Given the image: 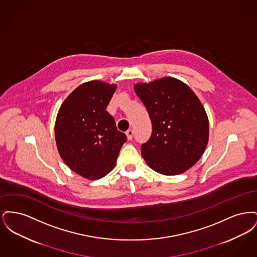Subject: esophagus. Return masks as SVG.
Returning a JSON list of instances; mask_svg holds the SVG:
<instances>
[{"instance_id":"obj_1","label":"esophagus","mask_w":257,"mask_h":257,"mask_svg":"<svg viewBox=\"0 0 257 257\" xmlns=\"http://www.w3.org/2000/svg\"><path fill=\"white\" fill-rule=\"evenodd\" d=\"M133 135H134V132H133V130H128L127 132H126V136H127V139L129 140V141H131L132 139H133Z\"/></svg>"}]
</instances>
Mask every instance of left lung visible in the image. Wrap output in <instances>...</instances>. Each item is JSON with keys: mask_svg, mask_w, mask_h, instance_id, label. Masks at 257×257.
I'll return each mask as SVG.
<instances>
[{"mask_svg": "<svg viewBox=\"0 0 257 257\" xmlns=\"http://www.w3.org/2000/svg\"><path fill=\"white\" fill-rule=\"evenodd\" d=\"M152 123V134L142 145L147 165L164 175L183 173L202 156L209 138L206 111L185 83L164 77L134 86Z\"/></svg>", "mask_w": 257, "mask_h": 257, "instance_id": "1", "label": "left lung"}]
</instances>
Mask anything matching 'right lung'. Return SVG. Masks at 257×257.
Wrapping results in <instances>:
<instances>
[{"mask_svg": "<svg viewBox=\"0 0 257 257\" xmlns=\"http://www.w3.org/2000/svg\"><path fill=\"white\" fill-rule=\"evenodd\" d=\"M116 85L86 82L75 88L61 104L55 124L59 153L81 176L96 180L115 166L126 135L116 128L106 110Z\"/></svg>", "mask_w": 257, "mask_h": 257, "instance_id": "1", "label": "right lung"}]
</instances>
